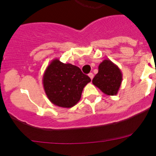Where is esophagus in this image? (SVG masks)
<instances>
[{
  "mask_svg": "<svg viewBox=\"0 0 156 156\" xmlns=\"http://www.w3.org/2000/svg\"><path fill=\"white\" fill-rule=\"evenodd\" d=\"M88 76H89L90 78V79L92 80L93 78H94V74H93V73H89V74H88Z\"/></svg>",
  "mask_w": 156,
  "mask_h": 156,
  "instance_id": "esophagus-1",
  "label": "esophagus"
}]
</instances>
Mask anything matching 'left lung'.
I'll return each instance as SVG.
<instances>
[{"label": "left lung", "instance_id": "obj_1", "mask_svg": "<svg viewBox=\"0 0 156 156\" xmlns=\"http://www.w3.org/2000/svg\"><path fill=\"white\" fill-rule=\"evenodd\" d=\"M122 81L121 69L110 59H104L99 65L98 73L92 80L96 87L108 96H115L118 94Z\"/></svg>", "mask_w": 156, "mask_h": 156}]
</instances>
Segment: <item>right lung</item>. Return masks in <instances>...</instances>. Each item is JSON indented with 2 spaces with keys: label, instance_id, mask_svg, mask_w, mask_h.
<instances>
[{
  "label": "right lung",
  "instance_id": "obj_1",
  "mask_svg": "<svg viewBox=\"0 0 156 156\" xmlns=\"http://www.w3.org/2000/svg\"><path fill=\"white\" fill-rule=\"evenodd\" d=\"M90 78L76 66L63 63L58 59L50 62L43 75L44 89L55 106L71 108L78 103L84 87Z\"/></svg>",
  "mask_w": 156,
  "mask_h": 156
}]
</instances>
